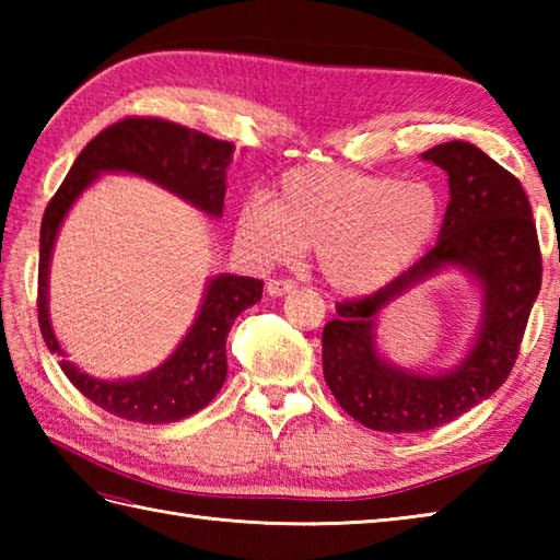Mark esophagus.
<instances>
[{"mask_svg": "<svg viewBox=\"0 0 560 560\" xmlns=\"http://www.w3.org/2000/svg\"><path fill=\"white\" fill-rule=\"evenodd\" d=\"M295 291V281L293 279H269L267 281V293L269 295H283Z\"/></svg>", "mask_w": 560, "mask_h": 560, "instance_id": "esophagus-1", "label": "esophagus"}]
</instances>
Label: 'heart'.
Wrapping results in <instances>:
<instances>
[{
    "label": "heart",
    "instance_id": "b5f03b06",
    "mask_svg": "<svg viewBox=\"0 0 560 560\" xmlns=\"http://www.w3.org/2000/svg\"><path fill=\"white\" fill-rule=\"evenodd\" d=\"M440 211L428 183L303 165L281 177L269 201H249L237 211L235 237L261 261L315 247L317 269L331 289L371 293L435 241Z\"/></svg>",
    "mask_w": 560,
    "mask_h": 560
}]
</instances>
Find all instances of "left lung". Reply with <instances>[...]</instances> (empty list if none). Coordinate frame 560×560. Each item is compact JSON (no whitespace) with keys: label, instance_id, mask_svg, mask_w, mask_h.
<instances>
[{"label":"left lung","instance_id":"8db88e82","mask_svg":"<svg viewBox=\"0 0 560 560\" xmlns=\"http://www.w3.org/2000/svg\"><path fill=\"white\" fill-rule=\"evenodd\" d=\"M423 159L450 177L440 241L383 289L337 303V317L323 331V371L331 395L351 419L385 433L431 431L489 399L513 371L541 289L537 225L517 177L467 141L438 144ZM447 264L469 268L485 287L478 343L443 376L389 366L374 349L376 313Z\"/></svg>","mask_w":560,"mask_h":560}]
</instances>
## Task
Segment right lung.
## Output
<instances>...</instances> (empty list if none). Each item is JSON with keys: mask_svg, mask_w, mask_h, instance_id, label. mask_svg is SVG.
Masks as SVG:
<instances>
[{"mask_svg": "<svg viewBox=\"0 0 560 560\" xmlns=\"http://www.w3.org/2000/svg\"><path fill=\"white\" fill-rule=\"evenodd\" d=\"M231 141L213 139L197 129L161 117H125L93 137L71 165L65 183L47 205L40 223L38 265V323L47 349L62 355L69 383L108 413L139 423H173L205 409L225 383V337L233 319L261 299L265 281L221 273L207 287L205 303L180 347L156 371L122 383H103L65 361L47 317V269L59 223L74 199L98 173L125 171L144 175L171 192L192 201L211 217H221L225 168L233 153Z\"/></svg>", "mask_w": 560, "mask_h": 560, "instance_id": "add662e5", "label": "right lung"}]
</instances>
